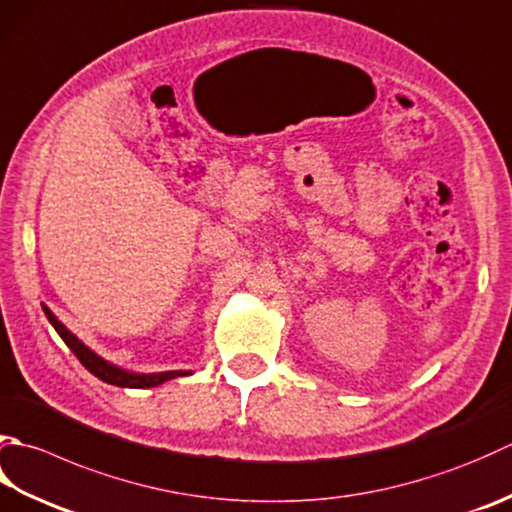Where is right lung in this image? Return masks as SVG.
<instances>
[{"label":"right lung","instance_id":"1","mask_svg":"<svg viewBox=\"0 0 512 512\" xmlns=\"http://www.w3.org/2000/svg\"><path fill=\"white\" fill-rule=\"evenodd\" d=\"M44 313L48 317L50 326L57 330V335L64 339V344L73 350L75 357L79 362L84 364V368L88 373H93L97 379H102L106 384H113L119 388H153L168 382V379H175V377H184V375H193V370H162V373H133V370L117 366L113 362H108L102 355H97L93 348H88L82 339H79L75 333H70V330L59 322L57 315L50 310L46 304H42Z\"/></svg>","mask_w":512,"mask_h":512}]
</instances>
